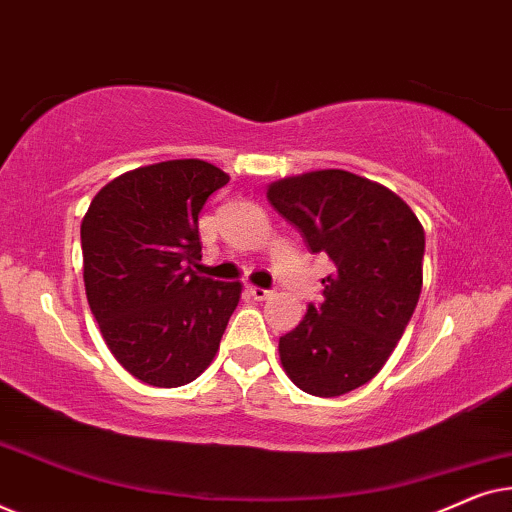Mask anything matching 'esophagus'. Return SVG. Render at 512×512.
Masks as SVG:
<instances>
[{
	"label": "esophagus",
	"instance_id": "esophagus-1",
	"mask_svg": "<svg viewBox=\"0 0 512 512\" xmlns=\"http://www.w3.org/2000/svg\"><path fill=\"white\" fill-rule=\"evenodd\" d=\"M247 291H249V296L254 298V300H268L270 296H272V291H268V289H261V286H247Z\"/></svg>",
	"mask_w": 512,
	"mask_h": 512
}]
</instances>
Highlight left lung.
<instances>
[{"mask_svg": "<svg viewBox=\"0 0 512 512\" xmlns=\"http://www.w3.org/2000/svg\"><path fill=\"white\" fill-rule=\"evenodd\" d=\"M268 200L335 265L324 300L279 338V359L305 394L342 396L380 373L415 312L424 228L394 191L345 170L279 179Z\"/></svg>", "mask_w": 512, "mask_h": 512, "instance_id": "8db88e82", "label": "left lung"}]
</instances>
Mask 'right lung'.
<instances>
[{
  "instance_id": "1",
  "label": "right lung",
  "mask_w": 512,
  "mask_h": 512,
  "mask_svg": "<svg viewBox=\"0 0 512 512\" xmlns=\"http://www.w3.org/2000/svg\"><path fill=\"white\" fill-rule=\"evenodd\" d=\"M230 177L198 158L125 172L81 221L83 282L116 361L151 387L193 382L219 352L240 282L200 277L198 214Z\"/></svg>"
}]
</instances>
